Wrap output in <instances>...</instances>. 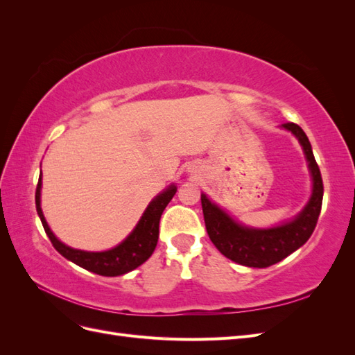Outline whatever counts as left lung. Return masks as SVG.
<instances>
[{"mask_svg":"<svg viewBox=\"0 0 355 355\" xmlns=\"http://www.w3.org/2000/svg\"><path fill=\"white\" fill-rule=\"evenodd\" d=\"M282 127L292 132L304 148L308 166L313 175V196L306 207L292 222L271 230H252L234 222L227 213L206 197L201 196V206L206 230L211 243L228 259L250 268H266L283 261L290 253L304 245L315 225L323 202V179L313 148L305 132L295 123H284Z\"/></svg>","mask_w":355,"mask_h":355,"instance_id":"left-lung-1","label":"left lung"}]
</instances>
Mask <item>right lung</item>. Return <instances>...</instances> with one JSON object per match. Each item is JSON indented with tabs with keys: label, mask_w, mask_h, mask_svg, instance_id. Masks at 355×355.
Listing matches in <instances>:
<instances>
[{
	"label": "right lung",
	"mask_w": 355,
	"mask_h": 355,
	"mask_svg": "<svg viewBox=\"0 0 355 355\" xmlns=\"http://www.w3.org/2000/svg\"><path fill=\"white\" fill-rule=\"evenodd\" d=\"M175 194L176 187L171 185L164 192H161L159 196H157L151 202H149L144 216L136 225L133 232L128 235L120 245H116L114 249L106 252L75 250L60 243L55 237V234L49 228L40 206L41 175L35 191V206L47 237L50 239L53 247H55L63 257H67L68 261L77 263L78 266L84 268V270L92 271L94 274H99L103 277H116L136 270L139 265L146 262L149 259V256L154 253L155 245L158 243V227L161 214H163L167 204L173 198Z\"/></svg>",
	"instance_id": "obj_1"
}]
</instances>
